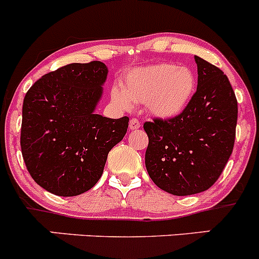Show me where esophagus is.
Returning a JSON list of instances; mask_svg holds the SVG:
<instances>
[{"instance_id": "34e87169", "label": "esophagus", "mask_w": 259, "mask_h": 259, "mask_svg": "<svg viewBox=\"0 0 259 259\" xmlns=\"http://www.w3.org/2000/svg\"><path fill=\"white\" fill-rule=\"evenodd\" d=\"M140 128V120L137 118H131L130 120V130H137Z\"/></svg>"}]
</instances>
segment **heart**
<instances>
[{"label": "heart", "mask_w": 259, "mask_h": 259, "mask_svg": "<svg viewBox=\"0 0 259 259\" xmlns=\"http://www.w3.org/2000/svg\"><path fill=\"white\" fill-rule=\"evenodd\" d=\"M196 90V76L186 66L161 62L127 73L122 88L112 89V100L122 109L146 103L152 114L171 118L181 114Z\"/></svg>", "instance_id": "b5f03b06"}]
</instances>
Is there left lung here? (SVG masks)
<instances>
[{
	"instance_id": "8db88e82",
	"label": "left lung",
	"mask_w": 259,
	"mask_h": 259,
	"mask_svg": "<svg viewBox=\"0 0 259 259\" xmlns=\"http://www.w3.org/2000/svg\"><path fill=\"white\" fill-rule=\"evenodd\" d=\"M194 61L197 90L183 112L144 123L147 173L159 188L176 196L212 187L235 142L238 102L229 78L203 58L194 56Z\"/></svg>"
}]
</instances>
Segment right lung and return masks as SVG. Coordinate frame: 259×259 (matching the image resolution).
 Here are the masks:
<instances>
[{"label": "right lung", "mask_w": 259, "mask_h": 259, "mask_svg": "<svg viewBox=\"0 0 259 259\" xmlns=\"http://www.w3.org/2000/svg\"><path fill=\"white\" fill-rule=\"evenodd\" d=\"M107 73L100 61L70 63L41 76L24 98V162L31 178L56 196L93 188L109 151L127 132L128 117L94 113Z\"/></svg>", "instance_id": "add662e5"}]
</instances>
